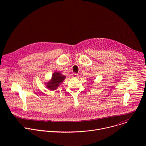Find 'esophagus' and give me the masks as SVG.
Segmentation results:
<instances>
[{"label": "esophagus", "instance_id": "34e87169", "mask_svg": "<svg viewBox=\"0 0 146 146\" xmlns=\"http://www.w3.org/2000/svg\"><path fill=\"white\" fill-rule=\"evenodd\" d=\"M73 76L74 77H77L78 76V74H76V73H74V74H73Z\"/></svg>", "mask_w": 146, "mask_h": 146}]
</instances>
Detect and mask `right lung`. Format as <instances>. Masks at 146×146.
Here are the masks:
<instances>
[{"instance_id":"obj_1","label":"right lung","mask_w":146,"mask_h":146,"mask_svg":"<svg viewBox=\"0 0 146 146\" xmlns=\"http://www.w3.org/2000/svg\"><path fill=\"white\" fill-rule=\"evenodd\" d=\"M65 78L66 76L62 75L60 72H55L52 74L51 80L46 83V87L50 90H55Z\"/></svg>"}]
</instances>
